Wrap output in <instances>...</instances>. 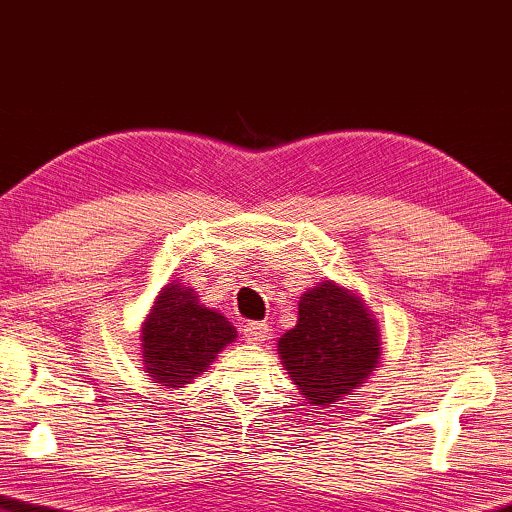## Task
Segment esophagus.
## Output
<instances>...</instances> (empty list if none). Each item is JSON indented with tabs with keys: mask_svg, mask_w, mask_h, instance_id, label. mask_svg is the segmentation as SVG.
<instances>
[{
	"mask_svg": "<svg viewBox=\"0 0 512 512\" xmlns=\"http://www.w3.org/2000/svg\"><path fill=\"white\" fill-rule=\"evenodd\" d=\"M269 331L271 329L266 322H248V325L243 327V338H246L248 343H259V341H266Z\"/></svg>",
	"mask_w": 512,
	"mask_h": 512,
	"instance_id": "1",
	"label": "esophagus"
}]
</instances>
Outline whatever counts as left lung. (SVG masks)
I'll return each mask as SVG.
<instances>
[{
	"label": "left lung",
	"instance_id": "left-lung-1",
	"mask_svg": "<svg viewBox=\"0 0 512 512\" xmlns=\"http://www.w3.org/2000/svg\"><path fill=\"white\" fill-rule=\"evenodd\" d=\"M278 350L299 392L325 408L376 369L380 336L362 299L325 280L301 297L297 327L283 334Z\"/></svg>",
	"mask_w": 512,
	"mask_h": 512
}]
</instances>
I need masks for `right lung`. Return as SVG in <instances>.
<instances>
[{
  "instance_id": "obj_1",
  "label": "right lung",
  "mask_w": 512,
  "mask_h": 512,
  "mask_svg": "<svg viewBox=\"0 0 512 512\" xmlns=\"http://www.w3.org/2000/svg\"><path fill=\"white\" fill-rule=\"evenodd\" d=\"M236 338L225 315L199 306L192 290L169 283L143 322V364L155 383L183 387L208 369L218 352Z\"/></svg>"
}]
</instances>
